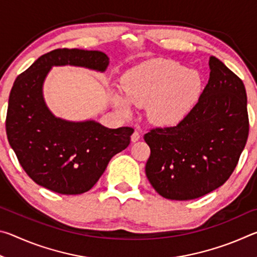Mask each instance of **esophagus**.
<instances>
[{
  "label": "esophagus",
  "instance_id": "34e87169",
  "mask_svg": "<svg viewBox=\"0 0 257 257\" xmlns=\"http://www.w3.org/2000/svg\"><path fill=\"white\" fill-rule=\"evenodd\" d=\"M139 138H141V134H139V132H135L132 135V142H134V143L139 141Z\"/></svg>",
  "mask_w": 257,
  "mask_h": 257
}]
</instances>
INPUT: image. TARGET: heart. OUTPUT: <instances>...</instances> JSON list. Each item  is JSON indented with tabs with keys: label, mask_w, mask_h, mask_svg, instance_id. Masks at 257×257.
<instances>
[{
	"label": "heart",
	"mask_w": 257,
	"mask_h": 257,
	"mask_svg": "<svg viewBox=\"0 0 257 257\" xmlns=\"http://www.w3.org/2000/svg\"><path fill=\"white\" fill-rule=\"evenodd\" d=\"M204 81L196 70L169 60L151 61L123 76L124 98L113 96V104L123 114L130 105L147 107V116L158 125H175L184 121L196 106Z\"/></svg>",
	"instance_id": "1"
}]
</instances>
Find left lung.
<instances>
[{"label": "left lung", "mask_w": 257, "mask_h": 257, "mask_svg": "<svg viewBox=\"0 0 257 257\" xmlns=\"http://www.w3.org/2000/svg\"><path fill=\"white\" fill-rule=\"evenodd\" d=\"M196 106L175 127L145 134L151 149L146 177L161 196L189 201L211 193L231 176L248 137L243 82L215 56Z\"/></svg>", "instance_id": "obj_1"}]
</instances>
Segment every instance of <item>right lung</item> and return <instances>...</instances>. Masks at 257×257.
<instances>
[{"mask_svg":"<svg viewBox=\"0 0 257 257\" xmlns=\"http://www.w3.org/2000/svg\"><path fill=\"white\" fill-rule=\"evenodd\" d=\"M108 60L101 51L59 49L40 56L17 77L9 96L7 135L21 167L37 185L62 195L86 193L113 156L130 144L133 128L111 129L95 120L58 118L43 95L52 67L104 72Z\"/></svg>","mask_w":257,"mask_h":257,"instance_id":"add662e5","label":"right lung"}]
</instances>
